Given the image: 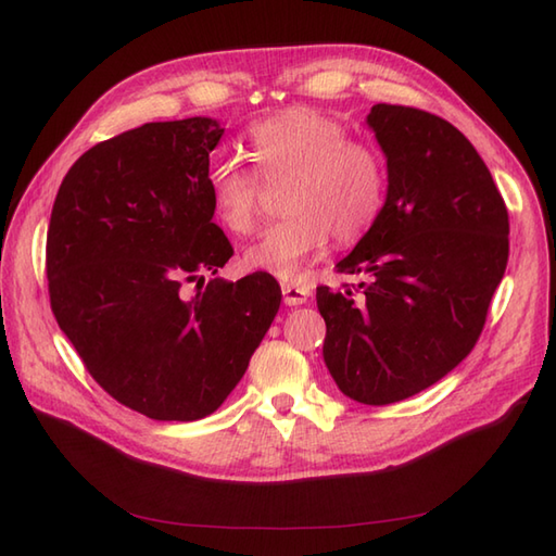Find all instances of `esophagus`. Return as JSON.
Masks as SVG:
<instances>
[{
	"label": "esophagus",
	"mask_w": 556,
	"mask_h": 556,
	"mask_svg": "<svg viewBox=\"0 0 556 556\" xmlns=\"http://www.w3.org/2000/svg\"><path fill=\"white\" fill-rule=\"evenodd\" d=\"M281 293H285L287 305H303L311 299V287L299 285V281H285V285H281Z\"/></svg>",
	"instance_id": "esophagus-1"
}]
</instances>
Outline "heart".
<instances>
[{"mask_svg": "<svg viewBox=\"0 0 556 556\" xmlns=\"http://www.w3.org/2000/svg\"><path fill=\"white\" fill-rule=\"evenodd\" d=\"M251 157L265 184L287 181L281 191L285 219L245 248L243 263L277 277L296 275L303 260L329 241L351 243L372 227L384 203V164L332 116L291 108L257 122L251 134ZM260 179L236 160H222L210 172V195L224 227L253 229L260 203Z\"/></svg>", "mask_w": 556, "mask_h": 556, "instance_id": "b5f03b06", "label": "heart"}]
</instances>
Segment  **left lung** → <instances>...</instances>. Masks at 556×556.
I'll use <instances>...</instances> for the list:
<instances>
[{
  "label": "left lung",
  "mask_w": 556,
  "mask_h": 556,
  "mask_svg": "<svg viewBox=\"0 0 556 556\" xmlns=\"http://www.w3.org/2000/svg\"><path fill=\"white\" fill-rule=\"evenodd\" d=\"M368 126L387 157V198L337 263L365 281L317 287V311L337 387L387 406L440 382L476 346L509 260V212L456 126L401 104H375Z\"/></svg>",
  "instance_id": "obj_1"
}]
</instances>
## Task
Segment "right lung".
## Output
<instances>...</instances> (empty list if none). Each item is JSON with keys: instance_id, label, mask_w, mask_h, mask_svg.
I'll list each match as a JSON object with an SVG mask.
<instances>
[{"instance_id": "1", "label": "right lung", "mask_w": 556, "mask_h": 556, "mask_svg": "<svg viewBox=\"0 0 556 556\" xmlns=\"http://www.w3.org/2000/svg\"><path fill=\"white\" fill-rule=\"evenodd\" d=\"M222 134L217 119L191 116L102 140L64 176L47 229L59 327L92 380L152 420L215 413L281 303L267 271L217 277L233 255L212 222Z\"/></svg>"}]
</instances>
